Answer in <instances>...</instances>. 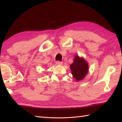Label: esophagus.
I'll list each match as a JSON object with an SVG mask.
<instances>
[{
  "instance_id": "1",
  "label": "esophagus",
  "mask_w": 122,
  "mask_h": 122,
  "mask_svg": "<svg viewBox=\"0 0 122 122\" xmlns=\"http://www.w3.org/2000/svg\"><path fill=\"white\" fill-rule=\"evenodd\" d=\"M56 64L57 65H62V62L61 61H57L56 62Z\"/></svg>"
}]
</instances>
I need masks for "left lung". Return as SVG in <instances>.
I'll use <instances>...</instances> for the list:
<instances>
[{"label":"left lung","instance_id":"1","mask_svg":"<svg viewBox=\"0 0 122 122\" xmlns=\"http://www.w3.org/2000/svg\"><path fill=\"white\" fill-rule=\"evenodd\" d=\"M72 74L77 81L83 79L88 72V64L83 58L75 57L73 63L70 66Z\"/></svg>","mask_w":122,"mask_h":122}]
</instances>
